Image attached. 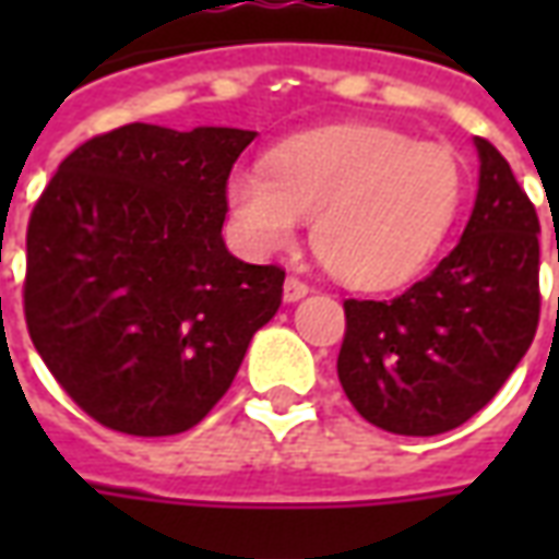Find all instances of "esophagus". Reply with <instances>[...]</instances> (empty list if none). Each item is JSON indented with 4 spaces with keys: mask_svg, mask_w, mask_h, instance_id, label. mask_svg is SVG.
<instances>
[{
    "mask_svg": "<svg viewBox=\"0 0 559 559\" xmlns=\"http://www.w3.org/2000/svg\"><path fill=\"white\" fill-rule=\"evenodd\" d=\"M308 293H311L308 281L296 278V275H290V278L284 281V299H287V302H299V299L308 296Z\"/></svg>",
    "mask_w": 559,
    "mask_h": 559,
    "instance_id": "1",
    "label": "esophagus"
}]
</instances>
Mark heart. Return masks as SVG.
<instances>
[{"label": "heart", "instance_id": "b5f03b06", "mask_svg": "<svg viewBox=\"0 0 559 559\" xmlns=\"http://www.w3.org/2000/svg\"><path fill=\"white\" fill-rule=\"evenodd\" d=\"M239 242L275 254L314 218L317 257L344 284L399 287L419 275L452 233L464 173L445 146L386 126H332L278 143L263 167L224 185Z\"/></svg>", "mask_w": 559, "mask_h": 559}]
</instances>
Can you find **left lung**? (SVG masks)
<instances>
[{"label": "left lung", "mask_w": 559, "mask_h": 559, "mask_svg": "<svg viewBox=\"0 0 559 559\" xmlns=\"http://www.w3.org/2000/svg\"><path fill=\"white\" fill-rule=\"evenodd\" d=\"M461 242L395 299H344L338 380L377 428L452 431L500 392L539 326V215L485 138ZM559 263V251H557Z\"/></svg>", "instance_id": "obj_1"}]
</instances>
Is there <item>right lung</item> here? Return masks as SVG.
<instances>
[{"label":"right lung","mask_w":559,"mask_h":559,"mask_svg":"<svg viewBox=\"0 0 559 559\" xmlns=\"http://www.w3.org/2000/svg\"><path fill=\"white\" fill-rule=\"evenodd\" d=\"M254 138L131 122L74 148L32 209L26 329L104 428H194L278 311L284 269L242 263L221 239L224 185Z\"/></svg>","instance_id":"right-lung-1"}]
</instances>
